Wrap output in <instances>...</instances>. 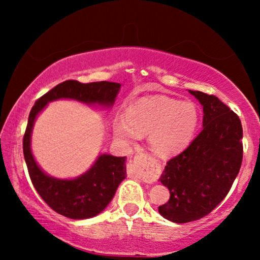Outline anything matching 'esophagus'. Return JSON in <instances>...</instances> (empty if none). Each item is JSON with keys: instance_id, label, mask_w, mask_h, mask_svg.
<instances>
[{"instance_id": "obj_1", "label": "esophagus", "mask_w": 260, "mask_h": 260, "mask_svg": "<svg viewBox=\"0 0 260 260\" xmlns=\"http://www.w3.org/2000/svg\"><path fill=\"white\" fill-rule=\"evenodd\" d=\"M158 167L150 155L148 154H137L134 157V161L131 163L129 172L131 175L143 177V179H150L156 176Z\"/></svg>"}]
</instances>
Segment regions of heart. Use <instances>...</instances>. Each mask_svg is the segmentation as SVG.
Returning <instances> with one entry per match:
<instances>
[{
    "instance_id": "1",
    "label": "heart",
    "mask_w": 260,
    "mask_h": 260,
    "mask_svg": "<svg viewBox=\"0 0 260 260\" xmlns=\"http://www.w3.org/2000/svg\"><path fill=\"white\" fill-rule=\"evenodd\" d=\"M200 120L198 106L166 95L145 97L126 110L125 117L113 120L116 137L127 143L149 134V147L159 157L183 150L193 140Z\"/></svg>"
}]
</instances>
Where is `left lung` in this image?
<instances>
[{"label":"left lung","mask_w":260,"mask_h":260,"mask_svg":"<svg viewBox=\"0 0 260 260\" xmlns=\"http://www.w3.org/2000/svg\"><path fill=\"white\" fill-rule=\"evenodd\" d=\"M189 93L204 106V127L181 154L167 162L159 177L170 198L158 212L176 223L209 214L229 194L243 161V126L237 113L215 95Z\"/></svg>","instance_id":"8db88e82"}]
</instances>
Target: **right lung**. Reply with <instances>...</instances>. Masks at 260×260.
Here are the masks:
<instances>
[{
    "instance_id": "1",
    "label": "right lung",
    "mask_w": 260,
    "mask_h": 260,
    "mask_svg": "<svg viewBox=\"0 0 260 260\" xmlns=\"http://www.w3.org/2000/svg\"><path fill=\"white\" fill-rule=\"evenodd\" d=\"M119 88L120 84L110 81L83 84L77 80H66L39 98L30 110L23 136V155L28 173L42 200L53 211L66 218L88 219L104 211L119 183L125 179L126 157L101 155L86 173L73 180H60L46 175L37 165L30 150V135L35 118L49 102L60 98L111 106Z\"/></svg>"
}]
</instances>
